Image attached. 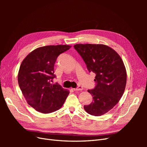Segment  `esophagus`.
I'll use <instances>...</instances> for the list:
<instances>
[{
    "instance_id": "1",
    "label": "esophagus",
    "mask_w": 147,
    "mask_h": 147,
    "mask_svg": "<svg viewBox=\"0 0 147 147\" xmlns=\"http://www.w3.org/2000/svg\"><path fill=\"white\" fill-rule=\"evenodd\" d=\"M83 87L82 86H78L77 88H74L73 90H74V91H81V90H83Z\"/></svg>"
}]
</instances>
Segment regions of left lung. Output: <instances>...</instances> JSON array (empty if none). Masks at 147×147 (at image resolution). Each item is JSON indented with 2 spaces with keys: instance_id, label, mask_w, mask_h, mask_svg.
<instances>
[{
  "instance_id": "left-lung-1",
  "label": "left lung",
  "mask_w": 147,
  "mask_h": 147,
  "mask_svg": "<svg viewBox=\"0 0 147 147\" xmlns=\"http://www.w3.org/2000/svg\"><path fill=\"white\" fill-rule=\"evenodd\" d=\"M74 48L82 56L90 72L96 74L95 87L88 91L92 96L86 112L100 116L113 109L123 94L127 75L125 66L118 53L100 44H77Z\"/></svg>"
}]
</instances>
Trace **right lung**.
I'll use <instances>...</instances> for the list:
<instances>
[{
	"instance_id": "right-lung-1",
	"label": "right lung",
	"mask_w": 147,
	"mask_h": 147,
	"mask_svg": "<svg viewBox=\"0 0 147 147\" xmlns=\"http://www.w3.org/2000/svg\"><path fill=\"white\" fill-rule=\"evenodd\" d=\"M69 45H49L40 47L25 57L20 65L18 80L28 103L35 110L50 113L63 105L69 94L56 83L54 66L59 55L69 50Z\"/></svg>"
}]
</instances>
